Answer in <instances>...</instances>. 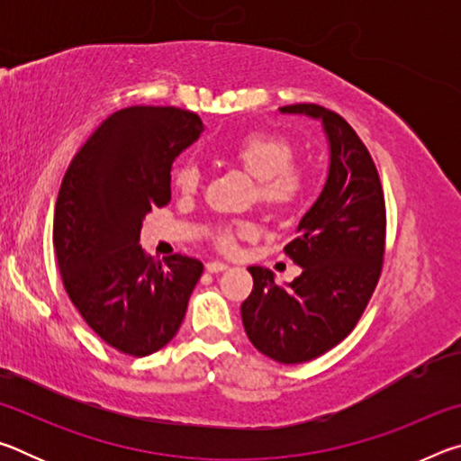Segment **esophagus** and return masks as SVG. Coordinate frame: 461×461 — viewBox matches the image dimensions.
Listing matches in <instances>:
<instances>
[{"mask_svg":"<svg viewBox=\"0 0 461 461\" xmlns=\"http://www.w3.org/2000/svg\"><path fill=\"white\" fill-rule=\"evenodd\" d=\"M205 268H207V272H212V275H217V272H223V270H228L230 267H228V264H223V262L212 260V262H207V264H205Z\"/></svg>","mask_w":461,"mask_h":461,"instance_id":"obj_1","label":"esophagus"}]
</instances>
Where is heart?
I'll use <instances>...</instances> for the list:
<instances>
[{"label": "heart", "instance_id": "1", "mask_svg": "<svg viewBox=\"0 0 461 461\" xmlns=\"http://www.w3.org/2000/svg\"><path fill=\"white\" fill-rule=\"evenodd\" d=\"M233 158L258 181V199L268 212L291 215L305 205L311 193L309 170L293 165L294 148L285 136L258 131L233 148ZM173 183L181 193H194L201 186V168L194 162H181L173 173ZM256 228L249 221L221 223L213 231L215 244L223 252H233L240 240L252 238Z\"/></svg>", "mask_w": 461, "mask_h": 461}]
</instances>
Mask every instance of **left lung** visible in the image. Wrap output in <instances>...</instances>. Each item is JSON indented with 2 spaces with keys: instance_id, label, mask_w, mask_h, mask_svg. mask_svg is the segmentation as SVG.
<instances>
[{
  "instance_id": "8db88e82",
  "label": "left lung",
  "mask_w": 461,
  "mask_h": 461,
  "mask_svg": "<svg viewBox=\"0 0 461 461\" xmlns=\"http://www.w3.org/2000/svg\"><path fill=\"white\" fill-rule=\"evenodd\" d=\"M323 122L330 175L285 254L303 268L278 286L268 268H248L254 288L241 321L254 348L280 364L330 352L354 331L376 288L386 249V205L376 165L354 128L317 104L280 107Z\"/></svg>"
}]
</instances>
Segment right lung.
I'll return each instance as SVG.
<instances>
[{"instance_id": "add662e5", "label": "right lung", "mask_w": 461, "mask_h": 461, "mask_svg": "<svg viewBox=\"0 0 461 461\" xmlns=\"http://www.w3.org/2000/svg\"><path fill=\"white\" fill-rule=\"evenodd\" d=\"M203 131L197 113L134 105L109 115L62 178L52 244L68 299L107 346L144 357L175 338L203 275L197 258L154 260L146 213L170 201V167Z\"/></svg>"}]
</instances>
